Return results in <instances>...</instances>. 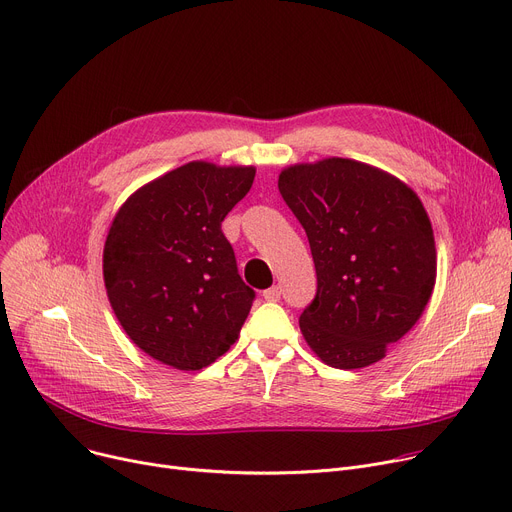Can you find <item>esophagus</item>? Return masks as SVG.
Wrapping results in <instances>:
<instances>
[{
    "label": "esophagus",
    "instance_id": "34e87169",
    "mask_svg": "<svg viewBox=\"0 0 512 512\" xmlns=\"http://www.w3.org/2000/svg\"><path fill=\"white\" fill-rule=\"evenodd\" d=\"M262 297H264L266 301H279V299H281V287L277 285V287L266 289V291L262 293Z\"/></svg>",
    "mask_w": 512,
    "mask_h": 512
}]
</instances>
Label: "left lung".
I'll list each match as a JSON object with an SVG mask.
<instances>
[{
	"mask_svg": "<svg viewBox=\"0 0 512 512\" xmlns=\"http://www.w3.org/2000/svg\"><path fill=\"white\" fill-rule=\"evenodd\" d=\"M279 190L318 274L299 318L307 344L336 369L381 361L418 322L437 279L435 235L416 192L344 157L283 170Z\"/></svg>",
	"mask_w": 512,
	"mask_h": 512,
	"instance_id": "8db88e82",
	"label": "left lung"
}]
</instances>
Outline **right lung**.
Returning a JSON list of instances; mask_svg holds the SVG:
<instances>
[{
  "label": "right lung",
  "mask_w": 512,
  "mask_h": 512,
  "mask_svg": "<svg viewBox=\"0 0 512 512\" xmlns=\"http://www.w3.org/2000/svg\"><path fill=\"white\" fill-rule=\"evenodd\" d=\"M252 166L190 162L157 178L116 213L104 244V283L127 336L180 371L215 363L256 297L221 231L252 188Z\"/></svg>",
  "instance_id": "add662e5"
}]
</instances>
